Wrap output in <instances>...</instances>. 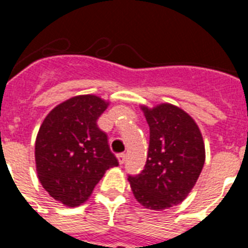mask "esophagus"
<instances>
[{"label":"esophagus","instance_id":"34e87169","mask_svg":"<svg viewBox=\"0 0 248 248\" xmlns=\"http://www.w3.org/2000/svg\"><path fill=\"white\" fill-rule=\"evenodd\" d=\"M125 157H126V155L124 154V153H120V154H118V161H119L120 165L125 163Z\"/></svg>","mask_w":248,"mask_h":248}]
</instances>
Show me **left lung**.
<instances>
[{
    "label": "left lung",
    "instance_id": "left-lung-1",
    "mask_svg": "<svg viewBox=\"0 0 248 248\" xmlns=\"http://www.w3.org/2000/svg\"><path fill=\"white\" fill-rule=\"evenodd\" d=\"M150 129L144 170L128 175L135 199L146 209L164 210L180 203L198 181L205 163L200 129L175 105L143 107Z\"/></svg>",
    "mask_w": 248,
    "mask_h": 248
}]
</instances>
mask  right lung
Segmentation results:
<instances>
[{
	"instance_id": "1",
	"label": "right lung",
	"mask_w": 248,
	"mask_h": 248,
	"mask_svg": "<svg viewBox=\"0 0 248 248\" xmlns=\"http://www.w3.org/2000/svg\"><path fill=\"white\" fill-rule=\"evenodd\" d=\"M108 103L95 95H78L57 105L36 139L38 179L48 194L67 206L91 196L104 172L119 165L108 135L97 122Z\"/></svg>"
}]
</instances>
